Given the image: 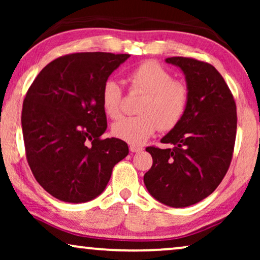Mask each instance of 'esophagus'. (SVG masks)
Returning a JSON list of instances; mask_svg holds the SVG:
<instances>
[{"mask_svg":"<svg viewBox=\"0 0 260 260\" xmlns=\"http://www.w3.org/2000/svg\"><path fill=\"white\" fill-rule=\"evenodd\" d=\"M143 150V148L142 147H138V145H130V151H133V152H140V151H142Z\"/></svg>","mask_w":260,"mask_h":260,"instance_id":"obj_1","label":"esophagus"}]
</instances>
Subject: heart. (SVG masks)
I'll use <instances>...</instances> for the list:
<instances>
[{"label": "heart", "instance_id": "heart-1", "mask_svg": "<svg viewBox=\"0 0 260 260\" xmlns=\"http://www.w3.org/2000/svg\"><path fill=\"white\" fill-rule=\"evenodd\" d=\"M130 91L144 92L137 106L140 115L113 124L112 134L130 144H142L159 127L169 131L183 118L189 102V88L161 63L147 60L127 73ZM102 104L110 118L123 112V90L118 81L106 80L102 87Z\"/></svg>", "mask_w": 260, "mask_h": 260}]
</instances>
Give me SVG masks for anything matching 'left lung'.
<instances>
[{"label": "left lung", "instance_id": "left-lung-1", "mask_svg": "<svg viewBox=\"0 0 260 260\" xmlns=\"http://www.w3.org/2000/svg\"><path fill=\"white\" fill-rule=\"evenodd\" d=\"M186 76L189 102L181 122L162 138L173 149L148 147L152 166L144 175L149 193L170 207H187L211 195L232 161L237 135L233 94L214 66L173 56Z\"/></svg>", "mask_w": 260, "mask_h": 260}]
</instances>
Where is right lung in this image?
<instances>
[{
	"mask_svg": "<svg viewBox=\"0 0 260 260\" xmlns=\"http://www.w3.org/2000/svg\"><path fill=\"white\" fill-rule=\"evenodd\" d=\"M129 54L105 52L59 56L41 70L23 101L27 162L44 189L65 202L103 193L117 163L129 154L118 138H102L108 122L102 87Z\"/></svg>",
	"mask_w": 260,
	"mask_h": 260,
	"instance_id": "right-lung-1",
	"label": "right lung"
}]
</instances>
